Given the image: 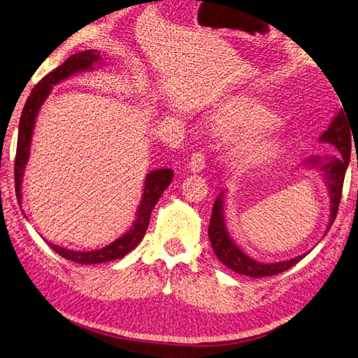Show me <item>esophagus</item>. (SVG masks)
Segmentation results:
<instances>
[{
  "instance_id": "1",
  "label": "esophagus",
  "mask_w": 358,
  "mask_h": 358,
  "mask_svg": "<svg viewBox=\"0 0 358 358\" xmlns=\"http://www.w3.org/2000/svg\"><path fill=\"white\" fill-rule=\"evenodd\" d=\"M187 168L190 172H201L204 168H206V154L198 151V152H194L192 157H190V162L187 164Z\"/></svg>"
}]
</instances>
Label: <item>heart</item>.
I'll return each instance as SVG.
<instances>
[{"label":"heart","mask_w":358,"mask_h":358,"mask_svg":"<svg viewBox=\"0 0 358 358\" xmlns=\"http://www.w3.org/2000/svg\"><path fill=\"white\" fill-rule=\"evenodd\" d=\"M220 127L229 132H257L271 127L274 115L259 103L243 102L220 115ZM279 143L276 138L265 136H248L238 141L236 155L244 162H256L276 154Z\"/></svg>","instance_id":"heart-1"}]
</instances>
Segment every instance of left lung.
Returning <instances> with one entry per match:
<instances>
[{
  "label": "left lung",
  "mask_w": 358,
  "mask_h": 358,
  "mask_svg": "<svg viewBox=\"0 0 358 358\" xmlns=\"http://www.w3.org/2000/svg\"><path fill=\"white\" fill-rule=\"evenodd\" d=\"M352 138H355L354 132L351 127H349L346 115L343 114L342 110H340V113L329 124V128L320 136V141H325V143H329L336 148V157H328V159L313 157V159H310L308 163H306L310 164L311 168H317L319 171L323 172V177H325L327 186L329 189L331 218H329L327 230H329V227L332 226V222H334L336 215L338 212V204H340V199H342L345 173L349 164V159H351L352 143L354 146H357L355 140L352 141ZM222 209H224V192H221L213 203L212 217L209 224V238H210V244L215 255H217L218 259L230 270L250 278L274 276V274H279L282 271L292 268L293 265H296L302 259V257H305V255H302V256L294 257V259L274 262V264L256 262L255 259H252V257H248L243 250H241V248H238V245L229 236L227 229H226V218H224Z\"/></svg>",
  "instance_id": "left-lung-1"
}]
</instances>
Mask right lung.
<instances>
[{
    "label": "right lung",
    "instance_id": "1",
    "mask_svg": "<svg viewBox=\"0 0 358 358\" xmlns=\"http://www.w3.org/2000/svg\"><path fill=\"white\" fill-rule=\"evenodd\" d=\"M97 62H101V53L96 52V50H85V52L71 55L62 65L57 66V69H55L53 71H50L47 76L41 79L38 82V85H35V88L31 90L27 102L22 108L21 119H20V129H18V143H16L15 192H16V198H18V203H21L22 199V194H21L22 176L30 155L33 128H35L36 115L41 105L44 103L47 96L50 94V91H52V85L59 84L61 80L70 78L79 71L91 70L93 69V65H96ZM172 177H173V172L171 169H155L148 173L145 180L143 195H141V203L137 210L136 222L132 224V227L127 231V234L115 239L110 245L99 248V250L76 252V250H69V248H64L59 245H55L52 243H48V241H45V243L59 256L78 264H102V262L114 261V259H119V257H123L124 255H128L132 248H136L140 241L143 239L154 206L157 204V201H159L164 190L171 185Z\"/></svg>",
    "mask_w": 358,
    "mask_h": 358
}]
</instances>
